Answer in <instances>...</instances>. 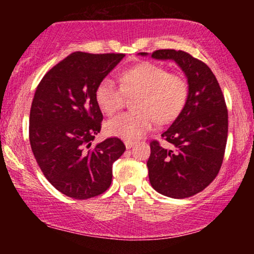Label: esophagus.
Masks as SVG:
<instances>
[{"instance_id":"34e87169","label":"esophagus","mask_w":254,"mask_h":254,"mask_svg":"<svg viewBox=\"0 0 254 254\" xmlns=\"http://www.w3.org/2000/svg\"><path fill=\"white\" fill-rule=\"evenodd\" d=\"M134 144H135V142H133V141H129V140L125 141V145H126L127 149H130L131 147H134Z\"/></svg>"}]
</instances>
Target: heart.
I'll list each match as a JSON object with an SVG mask.
<instances>
[{
	"label": "heart",
	"instance_id": "obj_1",
	"mask_svg": "<svg viewBox=\"0 0 254 254\" xmlns=\"http://www.w3.org/2000/svg\"><path fill=\"white\" fill-rule=\"evenodd\" d=\"M120 85L103 78L96 86L97 105L106 116L123 109L125 93H137L135 111L121 114L106 124V133L125 140H136L154 128L157 121L171 123L182 113L189 97V82L180 72H171L150 61L137 62L119 75Z\"/></svg>",
	"mask_w": 254,
	"mask_h": 254
}]
</instances>
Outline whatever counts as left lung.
I'll return each instance as SVG.
<instances>
[{
	"mask_svg": "<svg viewBox=\"0 0 254 254\" xmlns=\"http://www.w3.org/2000/svg\"><path fill=\"white\" fill-rule=\"evenodd\" d=\"M151 57L176 61L189 79L185 107L161 135L171 149L150 141L147 162L151 186L163 195L184 199L203 190L218 175L228 138L227 104L213 71L199 59L175 50H157Z\"/></svg>",
	"mask_w": 254,
	"mask_h": 254,
	"instance_id": "8db88e82",
	"label": "left lung"
}]
</instances>
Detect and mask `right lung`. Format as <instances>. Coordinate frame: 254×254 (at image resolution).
Returning a JSON list of instances; mask_svg holds the SVG:
<instances>
[{"instance_id": "1", "label": "right lung", "mask_w": 254, "mask_h": 254, "mask_svg": "<svg viewBox=\"0 0 254 254\" xmlns=\"http://www.w3.org/2000/svg\"><path fill=\"white\" fill-rule=\"evenodd\" d=\"M124 57L75 52L50 69L34 92L31 149L46 179L69 197L85 200L105 192L113 162L126 150L116 136L91 145L103 121L96 86Z\"/></svg>"}]
</instances>
